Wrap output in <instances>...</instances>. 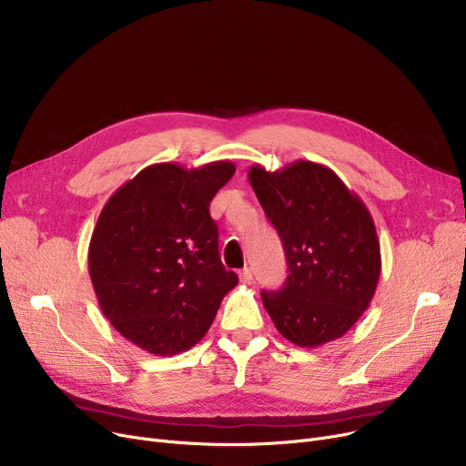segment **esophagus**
Wrapping results in <instances>:
<instances>
[{"label": "esophagus", "mask_w": 466, "mask_h": 466, "mask_svg": "<svg viewBox=\"0 0 466 466\" xmlns=\"http://www.w3.org/2000/svg\"><path fill=\"white\" fill-rule=\"evenodd\" d=\"M251 279H253V272H251V268H241L239 270V281L241 283H251Z\"/></svg>", "instance_id": "obj_1"}]
</instances>
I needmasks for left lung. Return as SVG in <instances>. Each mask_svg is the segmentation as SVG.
Returning a JSON list of instances; mask_svg holds the SVG:
<instances>
[{
    "mask_svg": "<svg viewBox=\"0 0 466 466\" xmlns=\"http://www.w3.org/2000/svg\"><path fill=\"white\" fill-rule=\"evenodd\" d=\"M249 183L289 266L278 292H260L276 329L300 348L344 336L370 306L381 272L370 211L330 167L309 160L278 171L251 166Z\"/></svg>",
    "mask_w": 466,
    "mask_h": 466,
    "instance_id": "left-lung-1",
    "label": "left lung"
}]
</instances>
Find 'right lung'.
Masks as SVG:
<instances>
[{
	"label": "right lung",
	"mask_w": 466,
	"mask_h": 466,
	"mask_svg": "<svg viewBox=\"0 0 466 466\" xmlns=\"http://www.w3.org/2000/svg\"><path fill=\"white\" fill-rule=\"evenodd\" d=\"M234 171L228 160L147 166L97 217L88 248L94 292L111 325L143 351L166 357L198 344L238 285L220 262L209 215Z\"/></svg>",
	"instance_id": "add662e5"
}]
</instances>
